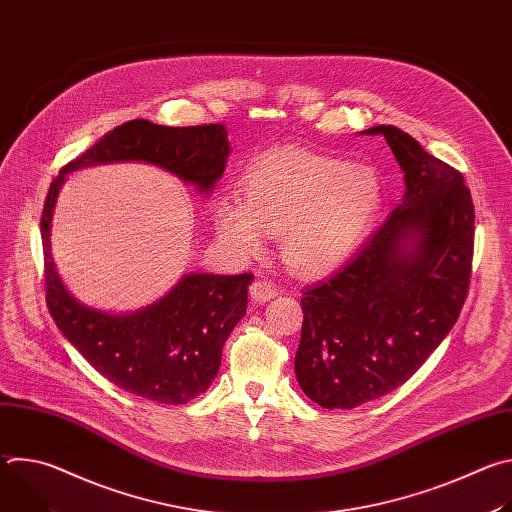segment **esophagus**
<instances>
[{
  "mask_svg": "<svg viewBox=\"0 0 512 512\" xmlns=\"http://www.w3.org/2000/svg\"><path fill=\"white\" fill-rule=\"evenodd\" d=\"M279 294V287L267 279V277H257L253 283H251V298L253 302L261 304V302H267L271 298H275Z\"/></svg>",
  "mask_w": 512,
  "mask_h": 512,
  "instance_id": "34e87169",
  "label": "esophagus"
}]
</instances>
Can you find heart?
Returning <instances> with one entry per match:
<instances>
[{"label":"heart","mask_w":512,"mask_h":512,"mask_svg":"<svg viewBox=\"0 0 512 512\" xmlns=\"http://www.w3.org/2000/svg\"><path fill=\"white\" fill-rule=\"evenodd\" d=\"M383 200L373 168L310 150L269 154L243 176V202L216 206V231L241 255H259L265 233H281L285 261L318 273L342 263L371 227Z\"/></svg>","instance_id":"1"}]
</instances>
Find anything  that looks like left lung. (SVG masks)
Masks as SVG:
<instances>
[{
	"instance_id": "left-lung-1",
	"label": "left lung",
	"mask_w": 512,
	"mask_h": 512,
	"mask_svg": "<svg viewBox=\"0 0 512 512\" xmlns=\"http://www.w3.org/2000/svg\"><path fill=\"white\" fill-rule=\"evenodd\" d=\"M377 133L405 172V198L344 267L302 291L296 377L324 409H352L401 387L468 296L474 204L464 176L393 125L367 129Z\"/></svg>"
}]
</instances>
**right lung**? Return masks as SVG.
I'll list each match as a JSON object with an SVG mask.
<instances>
[{
    "instance_id": "1",
    "label": "right lung",
    "mask_w": 512,
    "mask_h": 512,
    "mask_svg": "<svg viewBox=\"0 0 512 512\" xmlns=\"http://www.w3.org/2000/svg\"><path fill=\"white\" fill-rule=\"evenodd\" d=\"M229 156L223 123L164 127L133 119L107 133L91 150L62 166L42 208L46 306L64 338L107 381L137 397L184 405L208 389L221 367L225 340L247 312L253 273L188 275L174 291L131 316L85 308L62 285L50 253V221L66 172L93 164L141 160L184 182L210 190Z\"/></svg>"
}]
</instances>
